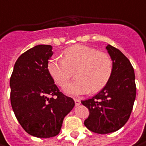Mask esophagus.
<instances>
[{
    "label": "esophagus",
    "mask_w": 146,
    "mask_h": 146,
    "mask_svg": "<svg viewBox=\"0 0 146 146\" xmlns=\"http://www.w3.org/2000/svg\"><path fill=\"white\" fill-rule=\"evenodd\" d=\"M74 101H75V103H76V106H79V105L81 104V100H80V99L75 98Z\"/></svg>",
    "instance_id": "34e87169"
}]
</instances>
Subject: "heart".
I'll use <instances>...</instances> for the list:
<instances>
[{
  "label": "heart",
  "mask_w": 146,
  "mask_h": 146,
  "mask_svg": "<svg viewBox=\"0 0 146 146\" xmlns=\"http://www.w3.org/2000/svg\"><path fill=\"white\" fill-rule=\"evenodd\" d=\"M64 59L52 57L47 69L54 82L63 86L72 77L76 70L75 81L64 87L65 93L79 96L90 90L97 92L108 82L113 72V60L110 55L90 46L76 44L63 52Z\"/></svg>",
  "instance_id": "1"
}]
</instances>
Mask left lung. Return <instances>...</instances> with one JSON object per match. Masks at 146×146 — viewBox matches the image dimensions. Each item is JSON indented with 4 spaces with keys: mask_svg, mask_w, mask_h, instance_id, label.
I'll return each mask as SVG.
<instances>
[{
    "mask_svg": "<svg viewBox=\"0 0 146 146\" xmlns=\"http://www.w3.org/2000/svg\"><path fill=\"white\" fill-rule=\"evenodd\" d=\"M113 60V72L107 85L93 98L82 101L88 108L85 126L97 134L121 129L129 119L136 96L135 76L129 59L118 48L106 47Z\"/></svg>",
    "mask_w": 146,
    "mask_h": 146,
    "instance_id": "1",
    "label": "left lung"
}]
</instances>
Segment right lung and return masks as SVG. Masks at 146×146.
Segmentation results:
<instances>
[{"label":"right lung","instance_id":"right-lung-1","mask_svg":"<svg viewBox=\"0 0 146 146\" xmlns=\"http://www.w3.org/2000/svg\"><path fill=\"white\" fill-rule=\"evenodd\" d=\"M52 46L39 44L24 52L16 61L10 79L11 104L27 134L38 138L56 136L75 102L60 92L47 64Z\"/></svg>","mask_w":146,"mask_h":146}]
</instances>
